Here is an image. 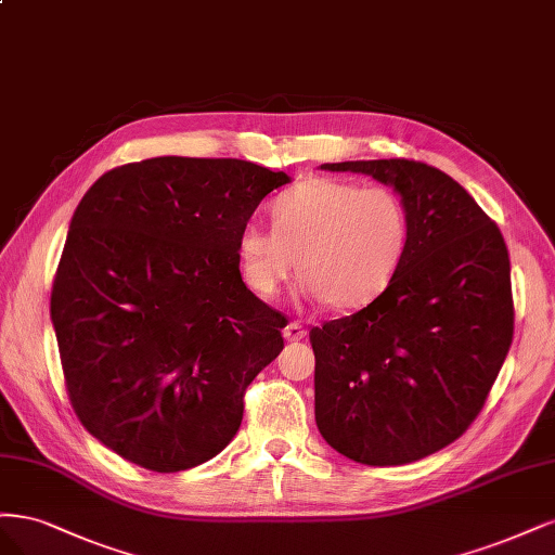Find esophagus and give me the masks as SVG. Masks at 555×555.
<instances>
[{
	"instance_id": "1",
	"label": "esophagus",
	"mask_w": 555,
	"mask_h": 555,
	"mask_svg": "<svg viewBox=\"0 0 555 555\" xmlns=\"http://www.w3.org/2000/svg\"><path fill=\"white\" fill-rule=\"evenodd\" d=\"M304 334H307V332H304V327L299 323H291V325L283 327V338H285V341H301Z\"/></svg>"
}]
</instances>
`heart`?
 <instances>
[{"label": "heart", "mask_w": 555, "mask_h": 555, "mask_svg": "<svg viewBox=\"0 0 555 555\" xmlns=\"http://www.w3.org/2000/svg\"><path fill=\"white\" fill-rule=\"evenodd\" d=\"M408 242L410 217L395 191L311 177L274 201L272 230L242 228L237 258L260 299L281 291L297 258L304 299L357 311L389 288Z\"/></svg>", "instance_id": "b5f03b06"}]
</instances>
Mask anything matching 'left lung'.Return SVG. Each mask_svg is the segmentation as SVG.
Here are the masks:
<instances>
[{"instance_id": "1", "label": "left lung", "mask_w": 555, "mask_h": 555, "mask_svg": "<svg viewBox=\"0 0 555 555\" xmlns=\"http://www.w3.org/2000/svg\"><path fill=\"white\" fill-rule=\"evenodd\" d=\"M320 168L371 175L410 217L389 288L309 334L320 436L357 463L403 466L463 436L489 397L514 332L507 246L438 168L408 158Z\"/></svg>"}]
</instances>
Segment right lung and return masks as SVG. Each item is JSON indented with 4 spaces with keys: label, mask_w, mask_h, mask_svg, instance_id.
Instances as JSON below:
<instances>
[{
    "label": "right lung",
    "mask_w": 555,
    "mask_h": 555,
    "mask_svg": "<svg viewBox=\"0 0 555 555\" xmlns=\"http://www.w3.org/2000/svg\"><path fill=\"white\" fill-rule=\"evenodd\" d=\"M288 182L251 160L156 156L82 195L50 320L70 405L121 459L180 473L235 438L285 327L242 281L237 237Z\"/></svg>",
    "instance_id": "right-lung-1"
}]
</instances>
